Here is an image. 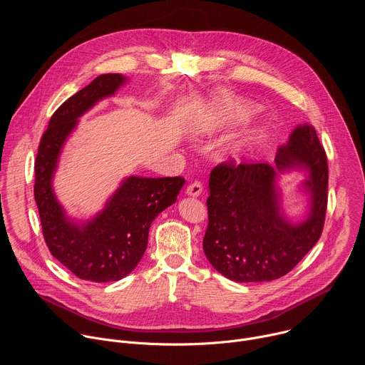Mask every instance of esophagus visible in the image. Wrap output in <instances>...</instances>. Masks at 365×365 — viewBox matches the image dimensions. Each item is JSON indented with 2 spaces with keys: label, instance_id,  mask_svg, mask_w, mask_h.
<instances>
[{
  "label": "esophagus",
  "instance_id": "obj_1",
  "mask_svg": "<svg viewBox=\"0 0 365 365\" xmlns=\"http://www.w3.org/2000/svg\"><path fill=\"white\" fill-rule=\"evenodd\" d=\"M202 189H203L202 183H200L199 180H195V182H192V183L187 185L186 193L190 195V196H199V195L202 193Z\"/></svg>",
  "mask_w": 365,
  "mask_h": 365
}]
</instances>
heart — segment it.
I'll list each match as a JSON object with an SVG mask.
<instances>
[{
  "instance_id": "b5f03b06",
  "label": "heart",
  "mask_w": 365,
  "mask_h": 365,
  "mask_svg": "<svg viewBox=\"0 0 365 365\" xmlns=\"http://www.w3.org/2000/svg\"><path fill=\"white\" fill-rule=\"evenodd\" d=\"M251 113V110L245 106H242V103L231 99V98H227L222 101L221 107L218 108V113H217V120H218V124L220 123H231V121H238V120H242L245 118L248 114ZM241 145V143H237L234 145V148L237 150L238 147Z\"/></svg>"
}]
</instances>
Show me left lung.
I'll use <instances>...</instances> for the list:
<instances>
[{
    "label": "left lung",
    "mask_w": 365,
    "mask_h": 365,
    "mask_svg": "<svg viewBox=\"0 0 365 365\" xmlns=\"http://www.w3.org/2000/svg\"><path fill=\"white\" fill-rule=\"evenodd\" d=\"M276 166L234 159L220 163L210 176L207 228L203 251L227 279L240 283L283 277L321 238L328 205V159L315 128L297 127L279 148ZM302 165L311 179V212L300 225L279 214L275 176L283 168Z\"/></svg>",
    "instance_id": "left-lung-1"
}]
</instances>
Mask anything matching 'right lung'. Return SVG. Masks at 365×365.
<instances>
[{"label":"right lung","instance_id":"right-lung-1","mask_svg":"<svg viewBox=\"0 0 365 365\" xmlns=\"http://www.w3.org/2000/svg\"><path fill=\"white\" fill-rule=\"evenodd\" d=\"M124 82L120 73L99 75L66 99L51 115L34 162V200L48 251L76 277L96 283L117 282L135 269L153 220L175 203L185 183L180 176H130L92 221L78 225L66 218L51 190L61 148L78 118Z\"/></svg>","mask_w":365,"mask_h":365}]
</instances>
